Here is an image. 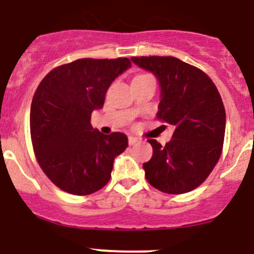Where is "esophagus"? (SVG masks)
Here are the masks:
<instances>
[{
    "label": "esophagus",
    "instance_id": "obj_1",
    "mask_svg": "<svg viewBox=\"0 0 254 254\" xmlns=\"http://www.w3.org/2000/svg\"><path fill=\"white\" fill-rule=\"evenodd\" d=\"M137 142H138L137 137H133V135H129V137H128V144L129 145H134Z\"/></svg>",
    "mask_w": 254,
    "mask_h": 254
}]
</instances>
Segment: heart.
<instances>
[{
    "label": "heart",
    "instance_id": "heart-1",
    "mask_svg": "<svg viewBox=\"0 0 254 254\" xmlns=\"http://www.w3.org/2000/svg\"><path fill=\"white\" fill-rule=\"evenodd\" d=\"M138 76H143V75H138Z\"/></svg>",
    "mask_w": 254,
    "mask_h": 254
}]
</instances>
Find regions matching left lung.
<instances>
[{"label":"left lung","instance_id":"8db88e82","mask_svg":"<svg viewBox=\"0 0 254 254\" xmlns=\"http://www.w3.org/2000/svg\"><path fill=\"white\" fill-rule=\"evenodd\" d=\"M159 82V120L174 127L172 139H155L149 162L143 164L148 183L167 194H184L205 182L222 152L226 112L212 80L174 57H133Z\"/></svg>","mask_w":254,"mask_h":254}]
</instances>
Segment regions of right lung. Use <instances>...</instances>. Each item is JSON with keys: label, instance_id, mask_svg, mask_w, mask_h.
<instances>
[{"label": "right lung", "instance_id": "1", "mask_svg": "<svg viewBox=\"0 0 254 254\" xmlns=\"http://www.w3.org/2000/svg\"><path fill=\"white\" fill-rule=\"evenodd\" d=\"M129 59H79L53 69L32 100L31 137L47 177L64 191L89 195L109 183L115 158L128 145L125 133L104 134L91 126Z\"/></svg>", "mask_w": 254, "mask_h": 254}]
</instances>
